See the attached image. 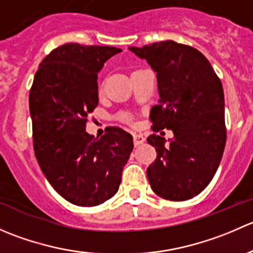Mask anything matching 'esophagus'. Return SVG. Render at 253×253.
<instances>
[{
	"mask_svg": "<svg viewBox=\"0 0 253 253\" xmlns=\"http://www.w3.org/2000/svg\"><path fill=\"white\" fill-rule=\"evenodd\" d=\"M144 141H145V138L142 133H134L133 134V142H134V145H136V147L137 145L142 144Z\"/></svg>",
	"mask_w": 253,
	"mask_h": 253,
	"instance_id": "1",
	"label": "esophagus"
}]
</instances>
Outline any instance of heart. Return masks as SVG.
I'll list each match as a JSON object with an SVG mask.
<instances>
[{
	"label": "heart",
	"instance_id": "obj_1",
	"mask_svg": "<svg viewBox=\"0 0 253 253\" xmlns=\"http://www.w3.org/2000/svg\"><path fill=\"white\" fill-rule=\"evenodd\" d=\"M124 119H125V120H127V121H129V120H131V117H129L128 115H125V116H124Z\"/></svg>",
	"mask_w": 253,
	"mask_h": 253
}]
</instances>
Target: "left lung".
Here are the masks:
<instances>
[{
  "instance_id": "left-lung-1",
  "label": "left lung",
  "mask_w": 253,
  "mask_h": 253,
  "mask_svg": "<svg viewBox=\"0 0 253 253\" xmlns=\"http://www.w3.org/2000/svg\"><path fill=\"white\" fill-rule=\"evenodd\" d=\"M157 72L159 104L150 110L153 131L174 137L147 138L157 159L147 169L159 197L186 201L202 192L220 164L226 142L220 79L197 48L172 40L129 47Z\"/></svg>"
}]
</instances>
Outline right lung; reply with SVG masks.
Listing matches in <instances>:
<instances>
[{
	"label": "right lung",
	"instance_id": "add662e5",
	"mask_svg": "<svg viewBox=\"0 0 253 253\" xmlns=\"http://www.w3.org/2000/svg\"><path fill=\"white\" fill-rule=\"evenodd\" d=\"M121 48L65 44L40 63L29 93L35 157L58 195L72 205L104 203L119 190L132 136L119 127L85 132L98 106V72Z\"/></svg>",
	"mask_w": 253,
	"mask_h": 253
}]
</instances>
